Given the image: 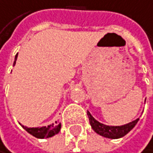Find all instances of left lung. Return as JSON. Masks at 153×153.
<instances>
[{
    "label": "left lung",
    "mask_w": 153,
    "mask_h": 153,
    "mask_svg": "<svg viewBox=\"0 0 153 153\" xmlns=\"http://www.w3.org/2000/svg\"><path fill=\"white\" fill-rule=\"evenodd\" d=\"M88 120H90V123L91 128L94 129V131L99 134L100 136H103L105 138H109V139H119L125 136L126 134L134 128V126L137 124L139 117L135 120L128 123L126 124L120 125V126H112V125H106L99 123L98 120H96L91 114L88 111Z\"/></svg>",
    "instance_id": "left-lung-1"
}]
</instances>
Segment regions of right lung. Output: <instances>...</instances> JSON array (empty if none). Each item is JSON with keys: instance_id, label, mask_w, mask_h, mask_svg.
I'll return each instance as SVG.
<instances>
[{"instance_id": "obj_1", "label": "right lung", "mask_w": 153, "mask_h": 153, "mask_svg": "<svg viewBox=\"0 0 153 153\" xmlns=\"http://www.w3.org/2000/svg\"><path fill=\"white\" fill-rule=\"evenodd\" d=\"M17 56L18 54L15 56V61L13 62V65H15L16 63V59H17ZM57 125H54V123L48 125V126H42V127H27L22 125L21 123V126L23 127L27 132L30 133V135L34 136L36 138H38V139H44V138H50V137H53L56 134H58L59 132L62 127V124L56 121Z\"/></svg>"}]
</instances>
